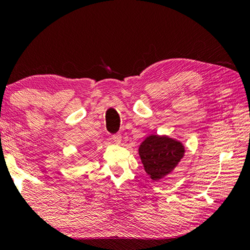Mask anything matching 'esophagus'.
Instances as JSON below:
<instances>
[{
    "mask_svg": "<svg viewBox=\"0 0 250 250\" xmlns=\"http://www.w3.org/2000/svg\"><path fill=\"white\" fill-rule=\"evenodd\" d=\"M112 140H113V143H115V144H120L121 143V135L120 133H115V135H113L112 136Z\"/></svg>",
    "mask_w": 250,
    "mask_h": 250,
    "instance_id": "34e87169",
    "label": "esophagus"
}]
</instances>
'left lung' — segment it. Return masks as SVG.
I'll use <instances>...</instances> for the list:
<instances>
[{
    "label": "left lung",
    "mask_w": 250,
    "mask_h": 250,
    "mask_svg": "<svg viewBox=\"0 0 250 250\" xmlns=\"http://www.w3.org/2000/svg\"><path fill=\"white\" fill-rule=\"evenodd\" d=\"M184 152L181 141L167 136L150 135L139 146L141 163L152 181H159L172 173Z\"/></svg>",
    "instance_id": "left-lung-1"
}]
</instances>
